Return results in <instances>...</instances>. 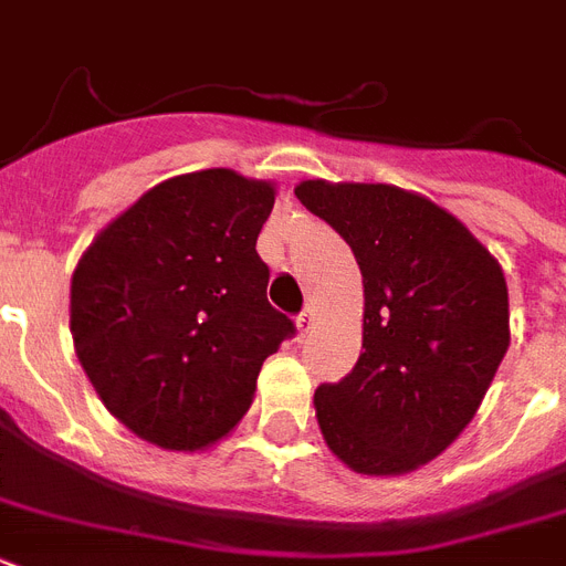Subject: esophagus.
<instances>
[{"instance_id":"obj_1","label":"esophagus","mask_w":566,"mask_h":566,"mask_svg":"<svg viewBox=\"0 0 566 566\" xmlns=\"http://www.w3.org/2000/svg\"><path fill=\"white\" fill-rule=\"evenodd\" d=\"M311 326H314V314H311V308L300 311V314H296V328H300L302 335H305Z\"/></svg>"}]
</instances>
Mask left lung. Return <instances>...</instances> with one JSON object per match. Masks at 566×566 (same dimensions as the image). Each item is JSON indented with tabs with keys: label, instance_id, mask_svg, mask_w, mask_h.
<instances>
[{
	"label": "left lung",
	"instance_id": "left-lung-1",
	"mask_svg": "<svg viewBox=\"0 0 566 566\" xmlns=\"http://www.w3.org/2000/svg\"><path fill=\"white\" fill-rule=\"evenodd\" d=\"M296 199L364 275L361 358L314 394L323 438L358 473H408L461 434L505 358V275L452 213L408 190L302 181Z\"/></svg>",
	"mask_w": 566,
	"mask_h": 566
}]
</instances>
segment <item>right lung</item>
Returning <instances> with one entry per match:
<instances>
[{"mask_svg": "<svg viewBox=\"0 0 566 566\" xmlns=\"http://www.w3.org/2000/svg\"><path fill=\"white\" fill-rule=\"evenodd\" d=\"M266 181L231 170L146 190L73 273L70 328L96 394L137 438L202 449L247 413L261 364L296 335L255 252Z\"/></svg>", "mask_w": 566, "mask_h": 566, "instance_id": "add662e5", "label": "right lung"}]
</instances>
